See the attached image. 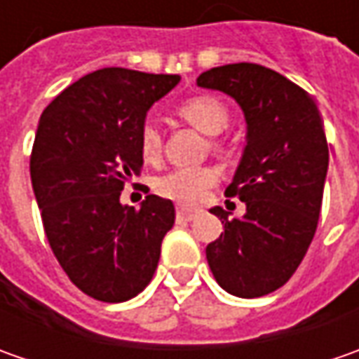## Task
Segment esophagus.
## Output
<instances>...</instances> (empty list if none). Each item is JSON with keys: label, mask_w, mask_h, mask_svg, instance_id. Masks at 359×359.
<instances>
[{"label": "esophagus", "mask_w": 359, "mask_h": 359, "mask_svg": "<svg viewBox=\"0 0 359 359\" xmlns=\"http://www.w3.org/2000/svg\"><path fill=\"white\" fill-rule=\"evenodd\" d=\"M200 214L198 208H186V205H177V219H184V222H191L196 215Z\"/></svg>", "instance_id": "1"}]
</instances>
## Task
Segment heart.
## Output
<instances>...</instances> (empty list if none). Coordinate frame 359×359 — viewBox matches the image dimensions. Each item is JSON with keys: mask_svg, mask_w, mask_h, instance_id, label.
<instances>
[{"mask_svg": "<svg viewBox=\"0 0 359 359\" xmlns=\"http://www.w3.org/2000/svg\"><path fill=\"white\" fill-rule=\"evenodd\" d=\"M177 114L208 135H215L228 126L229 114L226 105L210 95H200L186 100L177 107ZM140 149L145 161H158L161 154V131L158 123L145 121L140 131ZM217 172L212 165H184L163 173L156 182L159 196L180 203L200 201L208 189L215 186Z\"/></svg>", "mask_w": 359, "mask_h": 359, "instance_id": "1", "label": "heart"}]
</instances>
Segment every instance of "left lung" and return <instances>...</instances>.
<instances>
[{"label":"left lung","instance_id":"1","mask_svg":"<svg viewBox=\"0 0 359 359\" xmlns=\"http://www.w3.org/2000/svg\"><path fill=\"white\" fill-rule=\"evenodd\" d=\"M240 104L245 147L226 196L245 203L243 217L212 208L224 233L205 248L215 282L238 297H259L287 282L318 228L327 173V142L311 95L257 63H229L198 77Z\"/></svg>","mask_w":359,"mask_h":359}]
</instances>
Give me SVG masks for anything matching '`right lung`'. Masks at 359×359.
Segmentation results:
<instances>
[{"mask_svg":"<svg viewBox=\"0 0 359 359\" xmlns=\"http://www.w3.org/2000/svg\"><path fill=\"white\" fill-rule=\"evenodd\" d=\"M177 83L180 76L104 67L65 88L39 118L29 172L43 229L67 278L93 299H131L156 273L175 208L149 194L135 210L119 196L142 172L149 107Z\"/></svg>","mask_w":359,"mask_h":359,"instance_id":"right-lung-1","label":"right lung"}]
</instances>
